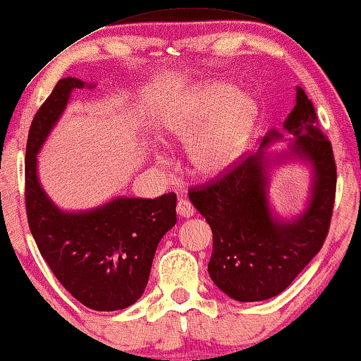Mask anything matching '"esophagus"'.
I'll use <instances>...</instances> for the list:
<instances>
[{
	"instance_id": "esophagus-1",
	"label": "esophagus",
	"mask_w": 361,
	"mask_h": 361,
	"mask_svg": "<svg viewBox=\"0 0 361 361\" xmlns=\"http://www.w3.org/2000/svg\"><path fill=\"white\" fill-rule=\"evenodd\" d=\"M177 214L182 216V218H190L195 213V208H193V204L188 202L185 198H179V202H177Z\"/></svg>"
}]
</instances>
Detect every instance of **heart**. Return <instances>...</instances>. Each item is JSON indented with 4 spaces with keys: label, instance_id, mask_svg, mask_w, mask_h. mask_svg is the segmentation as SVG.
<instances>
[{
    "label": "heart",
    "instance_id": "b5f03b06",
    "mask_svg": "<svg viewBox=\"0 0 361 361\" xmlns=\"http://www.w3.org/2000/svg\"><path fill=\"white\" fill-rule=\"evenodd\" d=\"M250 99L235 95L226 84H208L185 106L173 109L164 121L166 137L190 142L188 163L193 173L213 177L235 161L245 147L253 123Z\"/></svg>",
    "mask_w": 361,
    "mask_h": 361
}]
</instances>
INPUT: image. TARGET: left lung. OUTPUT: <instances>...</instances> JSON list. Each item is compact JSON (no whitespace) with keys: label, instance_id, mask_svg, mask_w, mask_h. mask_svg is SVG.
I'll return each mask as SVG.
<instances>
[{"label":"left lung","instance_id":"obj_1","mask_svg":"<svg viewBox=\"0 0 361 361\" xmlns=\"http://www.w3.org/2000/svg\"><path fill=\"white\" fill-rule=\"evenodd\" d=\"M284 129L295 138L289 157L313 166L312 200L295 221L271 214L266 197L263 148L281 138L271 132L255 154H243L223 174L192 187L188 198L213 231L208 273L221 290L238 302H259L286 290L329 232L334 208L337 169L332 145L318 127L312 99L297 87L295 106Z\"/></svg>","mask_w":361,"mask_h":361}]
</instances>
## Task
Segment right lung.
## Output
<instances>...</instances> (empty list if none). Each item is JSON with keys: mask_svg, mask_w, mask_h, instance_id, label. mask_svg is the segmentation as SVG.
Instances as JSON below:
<instances>
[{"mask_svg": "<svg viewBox=\"0 0 361 361\" xmlns=\"http://www.w3.org/2000/svg\"><path fill=\"white\" fill-rule=\"evenodd\" d=\"M85 84L61 79L32 121L25 149L27 221L38 250L72 297L97 312L135 303L145 290L154 252L176 224V193L119 197L90 212L66 213L38 182L37 153L68 104Z\"/></svg>", "mask_w": 361, "mask_h": 361, "instance_id": "right-lung-1", "label": "right lung"}]
</instances>
